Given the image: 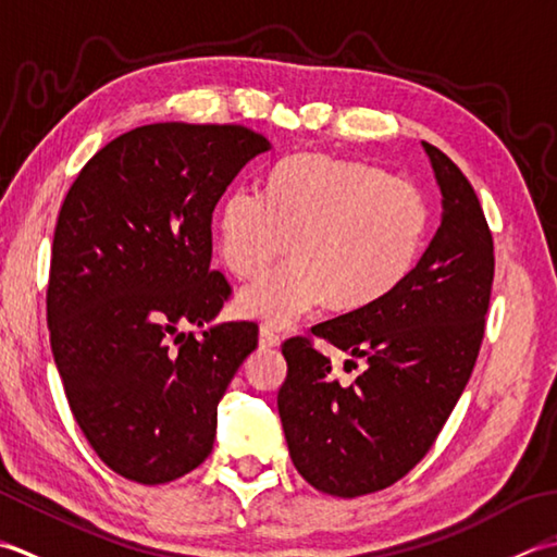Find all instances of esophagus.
Wrapping results in <instances>:
<instances>
[{
	"instance_id": "esophagus-1",
	"label": "esophagus",
	"mask_w": 557,
	"mask_h": 557,
	"mask_svg": "<svg viewBox=\"0 0 557 557\" xmlns=\"http://www.w3.org/2000/svg\"><path fill=\"white\" fill-rule=\"evenodd\" d=\"M281 344V338L271 332L269 326H262L259 329V348H264V350H271V348H276Z\"/></svg>"
}]
</instances>
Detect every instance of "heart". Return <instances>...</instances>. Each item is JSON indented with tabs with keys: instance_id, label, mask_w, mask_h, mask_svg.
<instances>
[{
	"instance_id": "b5f03b06",
	"label": "heart",
	"mask_w": 557,
	"mask_h": 557,
	"mask_svg": "<svg viewBox=\"0 0 557 557\" xmlns=\"http://www.w3.org/2000/svg\"><path fill=\"white\" fill-rule=\"evenodd\" d=\"M428 228L421 189L382 168L332 156H295L269 177V195L235 187L219 209V255L255 278L288 249L293 262L235 298L247 320L288 326L329 300L362 310L413 269Z\"/></svg>"
}]
</instances>
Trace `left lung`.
I'll return each instance as SVG.
<instances>
[{
    "instance_id": "8db88e82",
    "label": "left lung",
    "mask_w": 557,
    "mask_h": 557,
    "mask_svg": "<svg viewBox=\"0 0 557 557\" xmlns=\"http://www.w3.org/2000/svg\"><path fill=\"white\" fill-rule=\"evenodd\" d=\"M423 149L442 195L440 228L423 257L382 300L312 326L368 368L342 387L310 338L281 346L288 374L278 416L290 459L305 481L336 497L377 493L425 457L481 350L493 235L461 170L433 144Z\"/></svg>"
}]
</instances>
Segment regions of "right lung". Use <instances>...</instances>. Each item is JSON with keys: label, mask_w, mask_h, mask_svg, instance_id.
I'll return each instance as SVG.
<instances>
[{"label": "right lung", "mask_w": 557, "mask_h": 557, "mask_svg": "<svg viewBox=\"0 0 557 557\" xmlns=\"http://www.w3.org/2000/svg\"><path fill=\"white\" fill-rule=\"evenodd\" d=\"M267 151L240 124H146L100 149L66 191L50 346L78 428L124 479L170 483L213 449L219 401L259 329L213 324L231 286L211 269V219ZM187 323L202 334L183 333Z\"/></svg>", "instance_id": "add662e5"}]
</instances>
